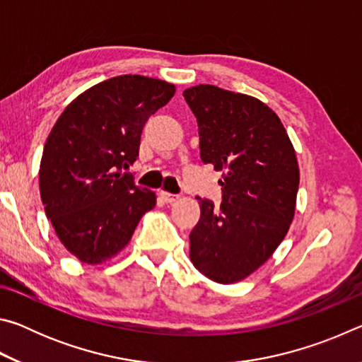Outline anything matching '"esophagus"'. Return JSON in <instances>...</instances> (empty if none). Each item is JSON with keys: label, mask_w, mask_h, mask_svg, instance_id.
<instances>
[{"label": "esophagus", "mask_w": 362, "mask_h": 362, "mask_svg": "<svg viewBox=\"0 0 362 362\" xmlns=\"http://www.w3.org/2000/svg\"><path fill=\"white\" fill-rule=\"evenodd\" d=\"M159 196H161V199L164 201V203H174V201L179 199V194L168 193V192H164V189H161V192H159Z\"/></svg>", "instance_id": "34e87169"}]
</instances>
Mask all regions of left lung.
I'll use <instances>...</instances> for the list:
<instances>
[{
  "label": "left lung",
  "instance_id": "left-lung-1",
  "mask_svg": "<svg viewBox=\"0 0 362 362\" xmlns=\"http://www.w3.org/2000/svg\"><path fill=\"white\" fill-rule=\"evenodd\" d=\"M198 119L204 164L223 170L222 203L199 198L189 259L216 283L241 281L284 240L296 211L298 164L283 122L255 97L217 86L183 90Z\"/></svg>",
  "mask_w": 362,
  "mask_h": 362
}]
</instances>
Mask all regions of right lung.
<instances>
[{"instance_id":"add662e5","label":"right lung","mask_w":362,"mask_h":362,"mask_svg":"<svg viewBox=\"0 0 362 362\" xmlns=\"http://www.w3.org/2000/svg\"><path fill=\"white\" fill-rule=\"evenodd\" d=\"M174 84L140 75L93 86L64 110L46 140L40 193L59 240L84 263H102L129 243L139 220L156 204L127 173L140 136L166 105Z\"/></svg>"}]
</instances>
